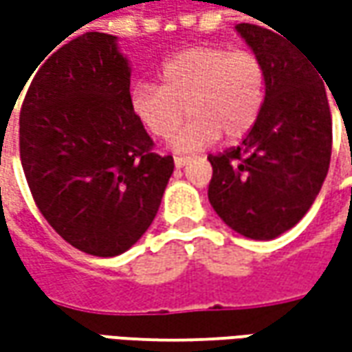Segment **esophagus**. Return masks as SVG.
Segmentation results:
<instances>
[{
  "mask_svg": "<svg viewBox=\"0 0 352 352\" xmlns=\"http://www.w3.org/2000/svg\"><path fill=\"white\" fill-rule=\"evenodd\" d=\"M190 162V156H174V166L176 168H184Z\"/></svg>",
  "mask_w": 352,
  "mask_h": 352,
  "instance_id": "obj_1",
  "label": "esophagus"
}]
</instances>
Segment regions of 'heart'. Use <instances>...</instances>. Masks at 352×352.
Instances as JSON below:
<instances>
[{
  "instance_id": "obj_1",
  "label": "heart",
  "mask_w": 352,
  "mask_h": 352,
  "mask_svg": "<svg viewBox=\"0 0 352 352\" xmlns=\"http://www.w3.org/2000/svg\"><path fill=\"white\" fill-rule=\"evenodd\" d=\"M264 94L266 68L254 52L192 47L162 62L160 84H133L129 107L148 135L166 139L180 125L186 103L190 121L170 139V146L190 153L219 135L243 137L258 119Z\"/></svg>"
}]
</instances>
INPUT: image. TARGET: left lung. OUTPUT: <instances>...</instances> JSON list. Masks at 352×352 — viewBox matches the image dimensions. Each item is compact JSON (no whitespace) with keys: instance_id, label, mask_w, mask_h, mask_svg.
Wrapping results in <instances>:
<instances>
[{"instance_id":"8db88e82","label":"left lung","mask_w":352,"mask_h":352,"mask_svg":"<svg viewBox=\"0 0 352 352\" xmlns=\"http://www.w3.org/2000/svg\"><path fill=\"white\" fill-rule=\"evenodd\" d=\"M236 33L266 68L258 119L239 146L210 155L208 197L239 235L286 233L316 201L331 160V111L321 72L288 36L250 23Z\"/></svg>"}]
</instances>
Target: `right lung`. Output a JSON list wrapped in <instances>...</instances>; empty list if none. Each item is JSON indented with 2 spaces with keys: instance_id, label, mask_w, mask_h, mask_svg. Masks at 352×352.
<instances>
[{
  "instance_id": "1",
  "label": "right lung",
  "mask_w": 352,
  "mask_h": 352,
  "mask_svg": "<svg viewBox=\"0 0 352 352\" xmlns=\"http://www.w3.org/2000/svg\"><path fill=\"white\" fill-rule=\"evenodd\" d=\"M34 69L19 117L34 204L72 247L117 256L153 223L174 158L153 153L131 113V66L117 36L80 34Z\"/></svg>"
}]
</instances>
